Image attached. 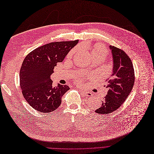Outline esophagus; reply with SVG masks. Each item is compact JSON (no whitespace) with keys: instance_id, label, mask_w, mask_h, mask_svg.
<instances>
[{"instance_id":"34e87169","label":"esophagus","mask_w":154,"mask_h":154,"mask_svg":"<svg viewBox=\"0 0 154 154\" xmlns=\"http://www.w3.org/2000/svg\"><path fill=\"white\" fill-rule=\"evenodd\" d=\"M81 92L82 93V94L85 96H88V97L92 96L91 92H90L89 91H84V90H81Z\"/></svg>"}]
</instances>
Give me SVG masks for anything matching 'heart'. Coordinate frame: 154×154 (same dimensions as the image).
Here are the masks:
<instances>
[{
  "instance_id": "b5f03b06",
  "label": "heart",
  "mask_w": 154,
  "mask_h": 154,
  "mask_svg": "<svg viewBox=\"0 0 154 154\" xmlns=\"http://www.w3.org/2000/svg\"><path fill=\"white\" fill-rule=\"evenodd\" d=\"M92 54H98V55H104L106 57L108 55V51L107 50L103 47V46H98L97 47L93 50Z\"/></svg>"
}]
</instances>
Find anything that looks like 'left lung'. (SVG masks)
Returning a JSON list of instances; mask_svg holds the SVG:
<instances>
[{"label":"left lung","mask_w":154,"mask_h":154,"mask_svg":"<svg viewBox=\"0 0 154 154\" xmlns=\"http://www.w3.org/2000/svg\"><path fill=\"white\" fill-rule=\"evenodd\" d=\"M112 55L113 68L110 78L106 80L108 89L101 108L95 112L109 114L117 110L131 92L135 83V72L130 57L122 50L109 46Z\"/></svg>","instance_id":"left-lung-1"}]
</instances>
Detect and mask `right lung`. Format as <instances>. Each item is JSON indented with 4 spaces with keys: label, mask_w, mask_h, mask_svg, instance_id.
<instances>
[{
    "label": "right lung",
    "mask_w": 154,
    "mask_h": 154,
    "mask_svg": "<svg viewBox=\"0 0 154 154\" xmlns=\"http://www.w3.org/2000/svg\"><path fill=\"white\" fill-rule=\"evenodd\" d=\"M79 40L52 42L31 51L25 57L19 72L20 87L27 102L35 110L50 113L56 110L62 97L70 89L66 85H53L50 75Z\"/></svg>",
    "instance_id": "right-lung-1"
}]
</instances>
